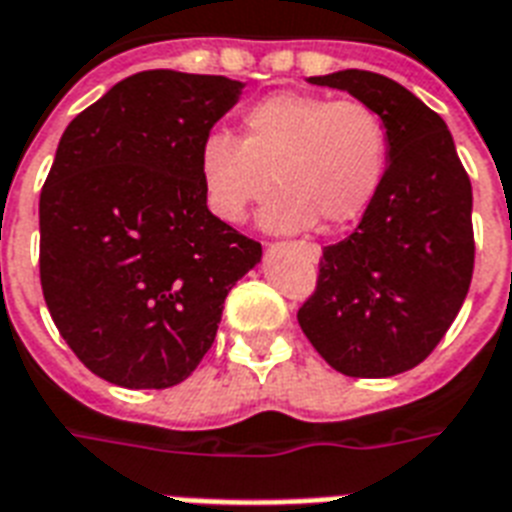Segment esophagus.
Instances as JSON below:
<instances>
[{
  "label": "esophagus",
  "mask_w": 512,
  "mask_h": 512,
  "mask_svg": "<svg viewBox=\"0 0 512 512\" xmlns=\"http://www.w3.org/2000/svg\"><path fill=\"white\" fill-rule=\"evenodd\" d=\"M300 247L305 249V255L311 257L313 263H319V257H321V247H319V244H308V241H303Z\"/></svg>",
  "instance_id": "1"
}]
</instances>
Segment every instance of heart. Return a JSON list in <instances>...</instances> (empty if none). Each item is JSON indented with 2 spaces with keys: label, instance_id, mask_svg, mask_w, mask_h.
I'll use <instances>...</instances> for the list:
<instances>
[{
  "label": "heart",
  "instance_id": "1",
  "mask_svg": "<svg viewBox=\"0 0 512 512\" xmlns=\"http://www.w3.org/2000/svg\"><path fill=\"white\" fill-rule=\"evenodd\" d=\"M388 124L364 100L276 92L244 114V138L201 140L199 185L209 212L241 223L273 185L263 209L268 231H305L316 220L340 228L364 215L388 170Z\"/></svg>",
  "mask_w": 512,
  "mask_h": 512
}]
</instances>
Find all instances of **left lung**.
I'll return each mask as SVG.
<instances>
[{
  "mask_svg": "<svg viewBox=\"0 0 512 512\" xmlns=\"http://www.w3.org/2000/svg\"><path fill=\"white\" fill-rule=\"evenodd\" d=\"M382 114L390 154L380 191L348 239L324 247L305 337L348 377H393L425 361L457 319L476 260L473 188L452 132L398 82L372 71L311 76Z\"/></svg>",
  "mask_w": 512,
  "mask_h": 512,
  "instance_id": "8db88e82",
  "label": "left lung"
}]
</instances>
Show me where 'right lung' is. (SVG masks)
<instances>
[{"label": "right lung", "mask_w": 512, "mask_h": 512, "mask_svg": "<svg viewBox=\"0 0 512 512\" xmlns=\"http://www.w3.org/2000/svg\"><path fill=\"white\" fill-rule=\"evenodd\" d=\"M225 76L140 71L68 124L39 196L44 303L76 358L122 388L199 366L263 247L209 212L201 140L239 100Z\"/></svg>", "instance_id": "right-lung-1"}]
</instances>
